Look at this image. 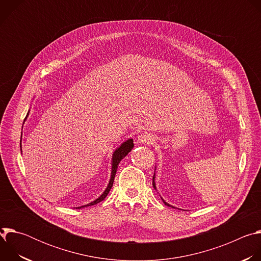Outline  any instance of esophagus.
I'll return each instance as SVG.
<instances>
[{"instance_id": "34e87169", "label": "esophagus", "mask_w": 261, "mask_h": 261, "mask_svg": "<svg viewBox=\"0 0 261 261\" xmlns=\"http://www.w3.org/2000/svg\"><path fill=\"white\" fill-rule=\"evenodd\" d=\"M153 141H154V136H153V134H151V133L144 132V133L139 134L138 137H137V142L140 143V144H144V143L150 144V143H152Z\"/></svg>"}]
</instances>
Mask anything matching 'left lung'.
<instances>
[{
  "label": "left lung",
  "instance_id": "obj_1",
  "mask_svg": "<svg viewBox=\"0 0 261 261\" xmlns=\"http://www.w3.org/2000/svg\"><path fill=\"white\" fill-rule=\"evenodd\" d=\"M155 175H156V173H154V176H153V187H154V189H155V190H157V188H156V182H155ZM161 199H162V201L165 203V205H167V206H171V207L175 208L174 206H172V205H170L169 203H167V202H166L162 197H161Z\"/></svg>",
  "mask_w": 261,
  "mask_h": 261
}]
</instances>
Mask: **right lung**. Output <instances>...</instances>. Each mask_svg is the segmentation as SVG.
Returning <instances> with one entry per match:
<instances>
[{
    "mask_svg": "<svg viewBox=\"0 0 261 261\" xmlns=\"http://www.w3.org/2000/svg\"><path fill=\"white\" fill-rule=\"evenodd\" d=\"M30 113V111H29ZM29 113L24 119V121L27 120L28 116H29ZM134 146V143H133V139L132 138H129L127 139L126 141H124L118 148H116V151L114 152L113 154V160H111V175H110V179H109V182L107 185L106 189L104 190V192L97 198L95 199L94 201L86 204V205H82V206H79L76 208H82V207H85V206H91V205H94L96 203H99L100 201L104 200L105 197L107 196V194L109 193L111 187H113V184H114V180H115V176H116V173H117V169H118V166H119V163L121 162L122 159H124L133 148ZM20 150H21V141H20Z\"/></svg>",
    "mask_w": 261,
    "mask_h": 261,
    "instance_id": "right-lung-1",
    "label": "right lung"
}]
</instances>
